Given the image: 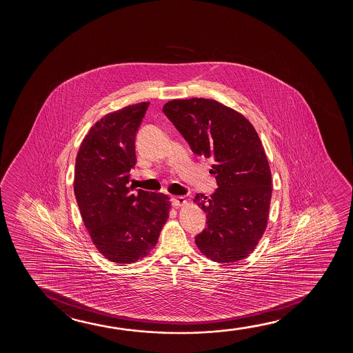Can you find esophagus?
<instances>
[{"mask_svg":"<svg viewBox=\"0 0 353 353\" xmlns=\"http://www.w3.org/2000/svg\"><path fill=\"white\" fill-rule=\"evenodd\" d=\"M171 201H172V205H174V208H181V206H183L187 203L183 196H174V198L171 199Z\"/></svg>","mask_w":353,"mask_h":353,"instance_id":"34e87169","label":"esophagus"}]
</instances>
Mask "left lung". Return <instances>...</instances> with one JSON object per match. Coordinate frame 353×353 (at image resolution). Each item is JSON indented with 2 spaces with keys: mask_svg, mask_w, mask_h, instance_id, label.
<instances>
[{
  "mask_svg": "<svg viewBox=\"0 0 353 353\" xmlns=\"http://www.w3.org/2000/svg\"><path fill=\"white\" fill-rule=\"evenodd\" d=\"M165 116L193 153L210 158L218 188L211 196L196 194L208 227L195 237L203 256L222 264L254 251L265 232L270 208L271 172L256 129L241 113L203 97L172 100Z\"/></svg>",
  "mask_w": 353,
  "mask_h": 353,
  "instance_id": "8db88e82",
  "label": "left lung"
}]
</instances>
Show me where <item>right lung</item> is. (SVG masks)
Here are the masks:
<instances>
[{"label":"right lung","mask_w":353,"mask_h":353,"mask_svg":"<svg viewBox=\"0 0 353 353\" xmlns=\"http://www.w3.org/2000/svg\"><path fill=\"white\" fill-rule=\"evenodd\" d=\"M150 102L112 112L92 126L78 150L74 195L97 251L117 264H131L154 248L169 218L163 193L128 187L136 164L135 139Z\"/></svg>","instance_id":"obj_1"}]
</instances>
